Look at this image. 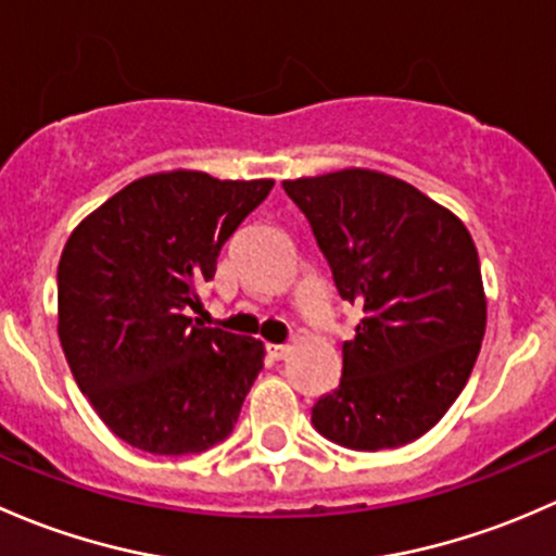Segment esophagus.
Wrapping results in <instances>:
<instances>
[{
    "label": "esophagus",
    "mask_w": 556,
    "mask_h": 556,
    "mask_svg": "<svg viewBox=\"0 0 556 556\" xmlns=\"http://www.w3.org/2000/svg\"><path fill=\"white\" fill-rule=\"evenodd\" d=\"M289 351H291V345H267V356L276 358V362L289 356Z\"/></svg>",
    "instance_id": "obj_1"
}]
</instances>
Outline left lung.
<instances>
[{
  "label": "left lung",
  "instance_id": "obj_1",
  "mask_svg": "<svg viewBox=\"0 0 556 556\" xmlns=\"http://www.w3.org/2000/svg\"><path fill=\"white\" fill-rule=\"evenodd\" d=\"M342 300L362 305L342 342L340 388L313 426L348 450H391L431 431L471 377L488 326L479 254L452 211L396 176L345 168L283 181Z\"/></svg>",
  "mask_w": 556,
  "mask_h": 556
}]
</instances>
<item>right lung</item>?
I'll list each match as a JSON object with an SVG mask.
<instances>
[{"label": "right lung", "instance_id": "add662e5", "mask_svg": "<svg viewBox=\"0 0 556 556\" xmlns=\"http://www.w3.org/2000/svg\"><path fill=\"white\" fill-rule=\"evenodd\" d=\"M165 170L85 216L59 262V337L109 431L152 455L205 452L236 428L265 345L187 316L222 245L273 190Z\"/></svg>", "mask_w": 556, "mask_h": 556}]
</instances>
